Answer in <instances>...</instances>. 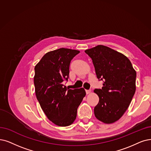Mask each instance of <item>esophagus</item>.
Returning <instances> with one entry per match:
<instances>
[{"label":"esophagus","mask_w":151,"mask_h":151,"mask_svg":"<svg viewBox=\"0 0 151 151\" xmlns=\"http://www.w3.org/2000/svg\"><path fill=\"white\" fill-rule=\"evenodd\" d=\"M86 92L87 94H88L91 92V90H86Z\"/></svg>","instance_id":"34e87169"}]
</instances>
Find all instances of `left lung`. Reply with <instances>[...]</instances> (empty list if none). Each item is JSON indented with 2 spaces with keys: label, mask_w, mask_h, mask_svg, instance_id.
Returning a JSON list of instances; mask_svg holds the SVG:
<instances>
[{
  "label": "left lung",
  "mask_w": 151,
  "mask_h": 151,
  "mask_svg": "<svg viewBox=\"0 0 151 151\" xmlns=\"http://www.w3.org/2000/svg\"><path fill=\"white\" fill-rule=\"evenodd\" d=\"M85 52L92 59L99 81L104 82L101 89L94 90L99 97L95 116L105 123H113L129 106L136 91V72L127 57L107 46L98 45Z\"/></svg>",
  "instance_id": "8db88e82"
}]
</instances>
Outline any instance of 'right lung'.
Returning a JSON list of instances; mask_svg holds the SVG:
<instances>
[{
  "mask_svg": "<svg viewBox=\"0 0 151 151\" xmlns=\"http://www.w3.org/2000/svg\"><path fill=\"white\" fill-rule=\"evenodd\" d=\"M79 52L59 48L46 53L35 67L37 100L47 118L59 126H68L74 122L86 94L83 88L69 89L64 85L69 77L71 60Z\"/></svg>",
  "mask_w": 151,
  "mask_h": 151,
  "instance_id": "right-lung-1",
  "label": "right lung"
}]
</instances>
